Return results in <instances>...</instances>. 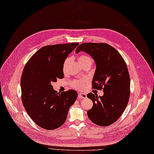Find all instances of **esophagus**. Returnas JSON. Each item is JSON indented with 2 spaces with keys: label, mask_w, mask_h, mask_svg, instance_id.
<instances>
[{
  "label": "esophagus",
  "mask_w": 154,
  "mask_h": 154,
  "mask_svg": "<svg viewBox=\"0 0 154 154\" xmlns=\"http://www.w3.org/2000/svg\"><path fill=\"white\" fill-rule=\"evenodd\" d=\"M87 97V95L85 93H79L78 94V99H86Z\"/></svg>",
  "instance_id": "1"
}]
</instances>
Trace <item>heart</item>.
<instances>
[{"label": "heart", "mask_w": 154, "mask_h": 154, "mask_svg": "<svg viewBox=\"0 0 154 154\" xmlns=\"http://www.w3.org/2000/svg\"><path fill=\"white\" fill-rule=\"evenodd\" d=\"M69 60V58H67L65 59V60L63 63V69H65ZM78 62L81 65L83 64H87V63L92 65V58L88 55H81L78 57ZM72 86L75 89H81L84 86L83 82L81 80H75L72 82Z\"/></svg>", "instance_id": "1"}]
</instances>
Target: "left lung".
<instances>
[{"label":"left lung","instance_id":"left-lung-1","mask_svg":"<svg viewBox=\"0 0 154 154\" xmlns=\"http://www.w3.org/2000/svg\"><path fill=\"white\" fill-rule=\"evenodd\" d=\"M83 51L94 59L96 65L92 79L94 89H102L103 96L89 93L93 102L87 112L90 120L100 126L115 122L125 111L130 95V78L124 59L115 48L105 43L88 42L80 44L76 50Z\"/></svg>","mask_w":154,"mask_h":154}]
</instances>
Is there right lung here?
I'll return each mask as SVG.
<instances>
[{
    "label": "right lung",
    "mask_w": 154,
    "mask_h": 154,
    "mask_svg": "<svg viewBox=\"0 0 154 154\" xmlns=\"http://www.w3.org/2000/svg\"><path fill=\"white\" fill-rule=\"evenodd\" d=\"M78 44L44 46L30 58L23 69L21 79L23 106L34 123L45 129L60 127L77 99L76 91L58 93L52 83L63 78V63Z\"/></svg>",
    "instance_id": "add662e5"
}]
</instances>
